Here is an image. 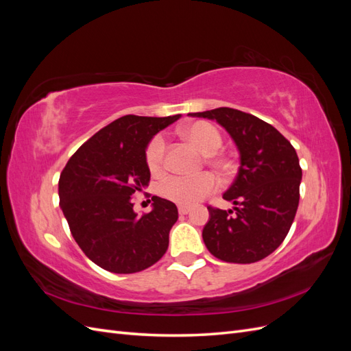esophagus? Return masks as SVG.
<instances>
[{"label": "esophagus", "instance_id": "obj_1", "mask_svg": "<svg viewBox=\"0 0 351 351\" xmlns=\"http://www.w3.org/2000/svg\"><path fill=\"white\" fill-rule=\"evenodd\" d=\"M178 212H180V214H182V215H186V214H189V212H190V206L180 205V206H178Z\"/></svg>", "mask_w": 351, "mask_h": 351}]
</instances>
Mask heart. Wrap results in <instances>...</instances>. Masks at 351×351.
Masks as SVG:
<instances>
[{"label": "heart", "mask_w": 351, "mask_h": 351, "mask_svg": "<svg viewBox=\"0 0 351 351\" xmlns=\"http://www.w3.org/2000/svg\"><path fill=\"white\" fill-rule=\"evenodd\" d=\"M183 136L195 145L200 152L206 154L208 164L218 171L219 174H226L230 169L227 159L219 158L212 152H215L221 146V134L214 125L197 121L190 124L183 129ZM165 162V141L162 136H155L146 147V164L151 173L158 174L162 171ZM217 189L215 177L209 173H202L195 177H169L161 184L159 192L168 200H173L178 205L190 206L196 202L204 199Z\"/></svg>", "instance_id": "obj_1"}]
</instances>
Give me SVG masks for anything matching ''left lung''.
<instances>
[{"label":"left lung","instance_id":"obj_1","mask_svg":"<svg viewBox=\"0 0 351 351\" xmlns=\"http://www.w3.org/2000/svg\"><path fill=\"white\" fill-rule=\"evenodd\" d=\"M189 115L224 127L240 155L237 177L222 195L234 206H208L205 246L224 262L267 258L289 234L299 206L302 168L295 149L275 127L252 114L222 107Z\"/></svg>","mask_w":351,"mask_h":351}]
</instances>
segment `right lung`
Returning a JSON list of instances; mask_svg holds the SVG:
<instances>
[{
    "instance_id": "1",
    "label": "right lung",
    "mask_w": 351,
    "mask_h": 351,
    "mask_svg": "<svg viewBox=\"0 0 351 351\" xmlns=\"http://www.w3.org/2000/svg\"><path fill=\"white\" fill-rule=\"evenodd\" d=\"M124 115L84 142L62 169L60 208L83 253L105 271L134 274L152 267L168 249L177 206L154 196L149 214L137 217L132 196L147 187L146 147L180 119Z\"/></svg>"
}]
</instances>
